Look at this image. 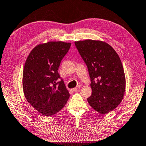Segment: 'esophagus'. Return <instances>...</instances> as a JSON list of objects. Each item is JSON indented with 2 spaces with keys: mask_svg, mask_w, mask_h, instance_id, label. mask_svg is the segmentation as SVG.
<instances>
[{
  "mask_svg": "<svg viewBox=\"0 0 146 146\" xmlns=\"http://www.w3.org/2000/svg\"><path fill=\"white\" fill-rule=\"evenodd\" d=\"M80 88V86H78V87H75V88H73L72 90L73 91H79Z\"/></svg>",
  "mask_w": 146,
  "mask_h": 146,
  "instance_id": "1",
  "label": "esophagus"
}]
</instances>
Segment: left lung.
Returning a JSON list of instances; mask_svg holds the SVG:
<instances>
[{"label":"left lung","mask_w":146,"mask_h":146,"mask_svg":"<svg viewBox=\"0 0 146 146\" xmlns=\"http://www.w3.org/2000/svg\"><path fill=\"white\" fill-rule=\"evenodd\" d=\"M91 79L90 106L102 114L117 107L124 96L125 76L120 58L111 46L99 40L74 42Z\"/></svg>","instance_id":"8db88e82"}]
</instances>
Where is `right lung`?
<instances>
[{
    "instance_id": "add662e5",
    "label": "right lung",
    "mask_w": 146,
    "mask_h": 146,
    "mask_svg": "<svg viewBox=\"0 0 146 146\" xmlns=\"http://www.w3.org/2000/svg\"><path fill=\"white\" fill-rule=\"evenodd\" d=\"M71 44L49 42L39 44L29 53L23 72V89L28 102L42 115L51 116L59 111L70 94L58 69Z\"/></svg>"
}]
</instances>
